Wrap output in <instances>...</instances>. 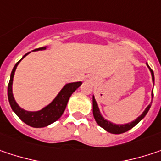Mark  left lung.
<instances>
[{
  "label": "left lung",
  "instance_id": "obj_1",
  "mask_svg": "<svg viewBox=\"0 0 161 161\" xmlns=\"http://www.w3.org/2000/svg\"><path fill=\"white\" fill-rule=\"evenodd\" d=\"M147 67L149 68V70H150V72H151L152 81H153L154 83V80H155V79H154L153 71L151 70V68L148 65H147ZM151 96H152V98H153V90H152V94H151ZM150 107H151V103L146 108V110L143 111V113H142L139 117H137V119H136L135 121H133V122H131V123H129V124H113V123H111V122H110V121H108V120H106V119H104V118L102 117V115L100 114L99 109H98L97 103L95 97H94V96H93V115H94V118H95L97 124H98L100 127H102L103 129H105L107 132L111 133V134H116V135H117V134H123V133H125V132L129 131L130 129H132L134 126H136V125L138 124L139 122L147 115V113L148 112Z\"/></svg>",
  "mask_w": 161,
  "mask_h": 161
}]
</instances>
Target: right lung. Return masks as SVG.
Here are the masks:
<instances>
[{"label":"right lung","instance_id":"right-lung-1","mask_svg":"<svg viewBox=\"0 0 161 161\" xmlns=\"http://www.w3.org/2000/svg\"><path fill=\"white\" fill-rule=\"evenodd\" d=\"M46 49H47V47H42V48L34 50V51H43ZM28 53L29 52L25 54L22 59L18 63H16L14 67L13 68V71H12L11 76H10V81L8 84V99H9V103L11 105L12 110L14 111V113L25 124H26L31 127L41 128V127L48 126L60 119V117L63 115L64 111L65 110L66 105H67V102H68L70 97L80 86L82 82H75V83L66 84L51 103L40 110L28 111V110H24L22 108H20L19 105L16 103L14 95H13V80H14V72L16 70L18 64Z\"/></svg>","mask_w":161,"mask_h":161}]
</instances>
